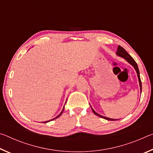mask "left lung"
I'll return each instance as SVG.
<instances>
[{"label":"left lung","instance_id":"left-lung-1","mask_svg":"<svg viewBox=\"0 0 153 153\" xmlns=\"http://www.w3.org/2000/svg\"><path fill=\"white\" fill-rule=\"evenodd\" d=\"M117 55H119L120 56H121V57H123L126 59V60L128 62V63H130L131 65H132L134 68H135L136 71V73L137 75H138V80H139V84H140V91L142 92V82H141V79H140V72H139V69H138V65H137L136 62L134 61V59L131 57V56L129 55V54L127 53V51L124 49L123 47H121V46H118V48H117ZM92 110L93 111V113H94L95 115H97L98 116H99L100 117H102L103 119H105V120H110V121H114L115 120H114V119H110V118H108V117H104V116H102L99 115V114H98L97 112H95L94 110L92 108Z\"/></svg>","mask_w":153,"mask_h":153}]
</instances>
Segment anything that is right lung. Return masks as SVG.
Instances as JSON below:
<instances>
[{
  "label": "right lung",
  "mask_w": 153,
  "mask_h": 153,
  "mask_svg": "<svg viewBox=\"0 0 153 153\" xmlns=\"http://www.w3.org/2000/svg\"><path fill=\"white\" fill-rule=\"evenodd\" d=\"M64 107H63V110H62V111L60 113V114H59V115H58L57 116H56V117H55L54 119H53V120H55V119H56V118H58L59 117H60V116L62 115V113H63V111H64ZM48 121H51V120L50 121H44L43 123H47V122H48Z\"/></svg>",
  "instance_id": "add662e5"
}]
</instances>
